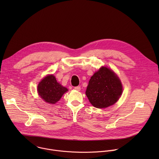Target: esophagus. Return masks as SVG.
Listing matches in <instances>:
<instances>
[{"label":"esophagus","instance_id":"obj_1","mask_svg":"<svg viewBox=\"0 0 159 159\" xmlns=\"http://www.w3.org/2000/svg\"><path fill=\"white\" fill-rule=\"evenodd\" d=\"M74 89H75L76 90H77V91H80L81 88H80V86H76V87H74Z\"/></svg>","mask_w":159,"mask_h":159}]
</instances>
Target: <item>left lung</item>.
<instances>
[{"instance_id": "8db88e82", "label": "left lung", "mask_w": 159, "mask_h": 159, "mask_svg": "<svg viewBox=\"0 0 159 159\" xmlns=\"http://www.w3.org/2000/svg\"><path fill=\"white\" fill-rule=\"evenodd\" d=\"M123 93L120 79L112 70L102 66L90 78L85 94L97 108H106L115 104Z\"/></svg>"}]
</instances>
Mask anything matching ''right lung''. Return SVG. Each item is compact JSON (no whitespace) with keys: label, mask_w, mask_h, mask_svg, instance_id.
Segmentation results:
<instances>
[{"label":"right lung","mask_w":159,"mask_h":159,"mask_svg":"<svg viewBox=\"0 0 159 159\" xmlns=\"http://www.w3.org/2000/svg\"><path fill=\"white\" fill-rule=\"evenodd\" d=\"M68 89L57 82L53 75L45 77L38 85V93L40 98L51 104L57 102Z\"/></svg>","instance_id":"obj_1"}]
</instances>
